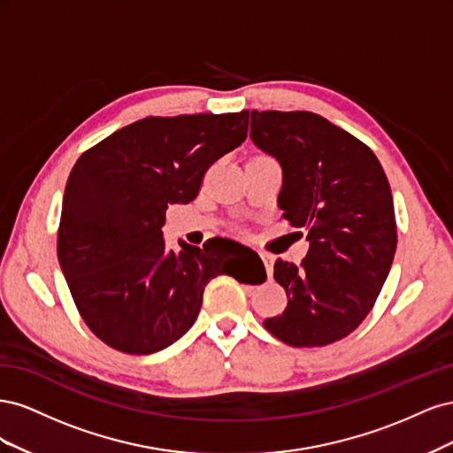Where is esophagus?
Listing matches in <instances>:
<instances>
[{"label":"esophagus","mask_w":453,"mask_h":453,"mask_svg":"<svg viewBox=\"0 0 453 453\" xmlns=\"http://www.w3.org/2000/svg\"><path fill=\"white\" fill-rule=\"evenodd\" d=\"M260 258H263V263H265V266H266V272H268V276H272V272H273V255H270V253H260Z\"/></svg>","instance_id":"1"}]
</instances>
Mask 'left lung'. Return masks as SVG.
Instances as JSON below:
<instances>
[{
    "label": "left lung",
    "instance_id": "1",
    "mask_svg": "<svg viewBox=\"0 0 453 453\" xmlns=\"http://www.w3.org/2000/svg\"><path fill=\"white\" fill-rule=\"evenodd\" d=\"M251 142L278 160L283 217L308 232L303 265L276 260L287 293L265 328L293 348L326 346L361 325L393 265V196L376 155L308 111H251Z\"/></svg>",
    "mask_w": 453,
    "mask_h": 453
}]
</instances>
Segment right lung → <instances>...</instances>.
Segmentation results:
<instances>
[{
	"instance_id": "right-lung-1",
	"label": "right lung",
	"mask_w": 453,
	"mask_h": 453,
	"mask_svg": "<svg viewBox=\"0 0 453 453\" xmlns=\"http://www.w3.org/2000/svg\"><path fill=\"white\" fill-rule=\"evenodd\" d=\"M248 111L147 117L88 149L67 177L58 263L79 313L107 346L157 353L195 325L203 287L219 273L263 283L219 263L217 243L180 251L162 240L166 210L195 200L215 160L248 138Z\"/></svg>"
}]
</instances>
